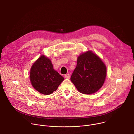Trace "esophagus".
I'll use <instances>...</instances> for the list:
<instances>
[{
	"label": "esophagus",
	"mask_w": 134,
	"mask_h": 134,
	"mask_svg": "<svg viewBox=\"0 0 134 134\" xmlns=\"http://www.w3.org/2000/svg\"><path fill=\"white\" fill-rule=\"evenodd\" d=\"M65 78L67 79H70V75L69 74H67L65 75Z\"/></svg>",
	"instance_id": "obj_1"
}]
</instances>
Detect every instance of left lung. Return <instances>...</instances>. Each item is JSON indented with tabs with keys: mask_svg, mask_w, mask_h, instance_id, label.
<instances>
[{
	"mask_svg": "<svg viewBox=\"0 0 134 134\" xmlns=\"http://www.w3.org/2000/svg\"><path fill=\"white\" fill-rule=\"evenodd\" d=\"M107 68L99 57L91 51L81 54L70 80L79 92L90 94L97 92L103 85Z\"/></svg>",
	"mask_w": 134,
	"mask_h": 134,
	"instance_id": "obj_1",
	"label": "left lung"
}]
</instances>
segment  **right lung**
<instances>
[{
	"instance_id": "right-lung-1",
	"label": "right lung",
	"mask_w": 134,
	"mask_h": 134,
	"mask_svg": "<svg viewBox=\"0 0 134 134\" xmlns=\"http://www.w3.org/2000/svg\"><path fill=\"white\" fill-rule=\"evenodd\" d=\"M30 81L38 92L49 95L52 93L64 80V78L54 70L50 59L41 56L32 65L30 71Z\"/></svg>"
}]
</instances>
